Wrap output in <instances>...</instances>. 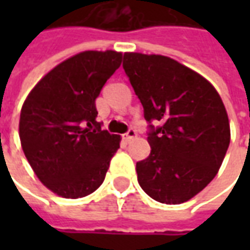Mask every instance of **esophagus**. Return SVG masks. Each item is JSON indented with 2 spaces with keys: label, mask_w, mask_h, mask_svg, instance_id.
<instances>
[{
  "label": "esophagus",
  "mask_w": 250,
  "mask_h": 250,
  "mask_svg": "<svg viewBox=\"0 0 250 250\" xmlns=\"http://www.w3.org/2000/svg\"><path fill=\"white\" fill-rule=\"evenodd\" d=\"M135 136H136L135 130H128L127 131V134H125V141H131V139H134Z\"/></svg>",
  "instance_id": "obj_1"
}]
</instances>
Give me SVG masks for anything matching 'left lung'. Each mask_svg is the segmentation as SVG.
I'll list each match as a JSON object with an SVG mask.
<instances>
[{"label": "left lung", "mask_w": 250, "mask_h": 250, "mask_svg": "<svg viewBox=\"0 0 250 250\" xmlns=\"http://www.w3.org/2000/svg\"><path fill=\"white\" fill-rule=\"evenodd\" d=\"M123 68L147 122L150 155L136 162L138 182L152 199L184 204L213 181L230 143L220 93L198 72L162 55L125 52Z\"/></svg>", "instance_id": "left-lung-1"}]
</instances>
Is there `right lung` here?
I'll list each match as a JSON object with an SVG mask.
<instances>
[{"label":"right lung","instance_id":"1","mask_svg":"<svg viewBox=\"0 0 250 250\" xmlns=\"http://www.w3.org/2000/svg\"><path fill=\"white\" fill-rule=\"evenodd\" d=\"M122 64V52L84 51L46 73L20 114L21 147L46 188L82 198L103 184L122 138L102 130L95 100Z\"/></svg>","mask_w":250,"mask_h":250}]
</instances>
